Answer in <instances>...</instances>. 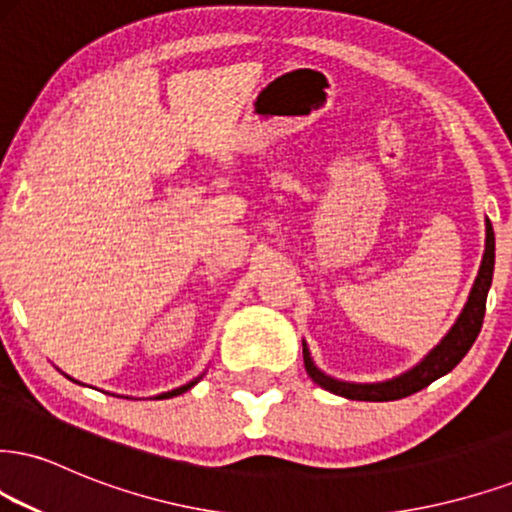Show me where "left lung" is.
Returning a JSON list of instances; mask_svg holds the SVG:
<instances>
[{
  "label": "left lung",
  "instance_id": "8db88e82",
  "mask_svg": "<svg viewBox=\"0 0 512 512\" xmlns=\"http://www.w3.org/2000/svg\"><path fill=\"white\" fill-rule=\"evenodd\" d=\"M487 225V239H484V256L479 263V273L475 277V285L470 289L468 301H465L463 311L456 318V323L451 325V330L441 337V342L434 349L422 356L420 363H415L413 368L401 372V375L391 377V380L382 382H346L337 380V377L327 375L313 363L308 344H304V365L308 377L332 394L344 396L351 401H396L403 396L415 394V391L430 387L434 380L444 377L446 372H451L456 365L463 361L465 353L470 351V346L475 344L479 330H482L484 311H487V294L491 287V277H494V258H496V242H494V227L491 220H484Z\"/></svg>",
  "mask_w": 512,
  "mask_h": 512
}]
</instances>
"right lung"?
<instances>
[{
	"label": "right lung",
	"instance_id": "add662e5",
	"mask_svg": "<svg viewBox=\"0 0 512 512\" xmlns=\"http://www.w3.org/2000/svg\"><path fill=\"white\" fill-rule=\"evenodd\" d=\"M68 377V375H66ZM201 377L204 375H199V377H194L192 382H187V384H182V387H178V389H170V391H163V394H159V396H154V399H173V396H180V394H185V391H189L194 387V384H197ZM68 380H73V377H68ZM75 382V380H73ZM80 384V382H78ZM125 399H128V396H125Z\"/></svg>",
	"mask_w": 512,
	"mask_h": 512
}]
</instances>
